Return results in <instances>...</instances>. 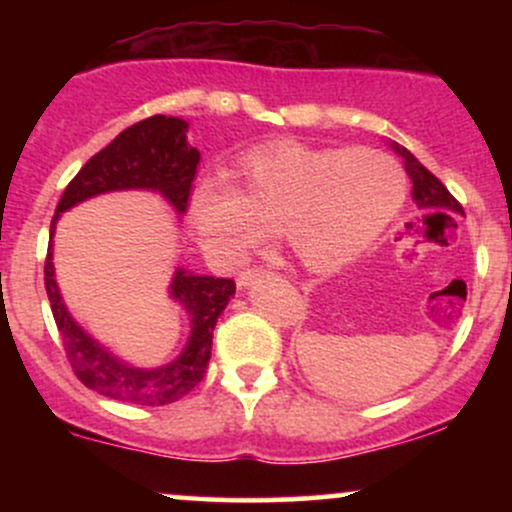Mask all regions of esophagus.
Instances as JSON below:
<instances>
[{
  "instance_id": "1",
  "label": "esophagus",
  "mask_w": 512,
  "mask_h": 512,
  "mask_svg": "<svg viewBox=\"0 0 512 512\" xmlns=\"http://www.w3.org/2000/svg\"><path fill=\"white\" fill-rule=\"evenodd\" d=\"M264 274H267V269H264V267H248V269H243V272L238 274V286H248V284H252V281L260 279V276H264Z\"/></svg>"
}]
</instances>
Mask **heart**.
Wrapping results in <instances>:
<instances>
[{
	"instance_id": "heart-1",
	"label": "heart",
	"mask_w": 512,
	"mask_h": 512,
	"mask_svg": "<svg viewBox=\"0 0 512 512\" xmlns=\"http://www.w3.org/2000/svg\"><path fill=\"white\" fill-rule=\"evenodd\" d=\"M407 195L404 170L375 149H310L291 142L245 151L226 178L199 180L190 221L207 250L238 260L272 226L308 269L356 260L390 226Z\"/></svg>"
}]
</instances>
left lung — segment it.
<instances>
[{"label":"left lung","mask_w":512,"mask_h":512,"mask_svg":"<svg viewBox=\"0 0 512 512\" xmlns=\"http://www.w3.org/2000/svg\"><path fill=\"white\" fill-rule=\"evenodd\" d=\"M397 151L402 154L404 168H407L409 178H411V182H414V190H411V195H414V199H416V207L424 211V214L433 211V214H445V216H450V219H452V214H464L462 204L450 195L448 187H445L443 182H440L436 175L431 173V170L421 166V163L416 161V158L411 156L407 149H399L397 146Z\"/></svg>","instance_id":"obj_1"}]
</instances>
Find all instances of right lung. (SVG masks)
<instances>
[{
	"instance_id": "add662e5",
	"label": "right lung",
	"mask_w": 512,
	"mask_h": 512,
	"mask_svg": "<svg viewBox=\"0 0 512 512\" xmlns=\"http://www.w3.org/2000/svg\"><path fill=\"white\" fill-rule=\"evenodd\" d=\"M185 132L187 122L180 117L154 115L117 134L103 151L88 158L84 168L62 192L50 223V236L55 233L57 216L62 211L110 190H132V187L158 190L178 209V214H185L190 207L192 182L199 166V151L187 144ZM45 291H48L55 325L60 330L64 354L76 378L110 399L142 404V407H161V404L178 402L202 383L211 358L214 325L236 293V281L185 274L182 269L175 272L170 293L190 313L192 337L178 361L154 370H139L117 361L76 325L57 289L55 269H52V243L45 257Z\"/></svg>"
}]
</instances>
